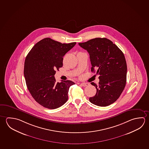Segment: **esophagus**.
I'll list each match as a JSON object with an SVG mask.
<instances>
[{
  "instance_id": "esophagus-1",
  "label": "esophagus",
  "mask_w": 149,
  "mask_h": 149,
  "mask_svg": "<svg viewBox=\"0 0 149 149\" xmlns=\"http://www.w3.org/2000/svg\"><path fill=\"white\" fill-rule=\"evenodd\" d=\"M88 85L89 84L85 83H83L81 84V86H84V87H85V86H88Z\"/></svg>"
}]
</instances>
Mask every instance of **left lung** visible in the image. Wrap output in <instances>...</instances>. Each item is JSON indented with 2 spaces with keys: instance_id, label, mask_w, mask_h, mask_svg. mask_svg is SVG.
<instances>
[{
  "instance_id": "1",
  "label": "left lung",
  "mask_w": 149,
  "mask_h": 149,
  "mask_svg": "<svg viewBox=\"0 0 149 149\" xmlns=\"http://www.w3.org/2000/svg\"><path fill=\"white\" fill-rule=\"evenodd\" d=\"M79 45L88 52L91 71L99 75L98 85L91 83L97 89L96 94L89 98L92 104L106 107L117 100L125 88L127 66L123 52L107 38H96Z\"/></svg>"
}]
</instances>
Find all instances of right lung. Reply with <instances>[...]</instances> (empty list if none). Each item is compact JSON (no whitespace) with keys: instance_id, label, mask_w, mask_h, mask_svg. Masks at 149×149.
Masks as SVG:
<instances>
[{"instance_id":"1","label":"right lung","mask_w":149,"mask_h":149,"mask_svg":"<svg viewBox=\"0 0 149 149\" xmlns=\"http://www.w3.org/2000/svg\"><path fill=\"white\" fill-rule=\"evenodd\" d=\"M76 42L61 43L49 38L34 45L26 56L24 76L29 92L36 102L48 109L62 106L68 100L71 81L56 82V71L63 66V56Z\"/></svg>"}]
</instances>
